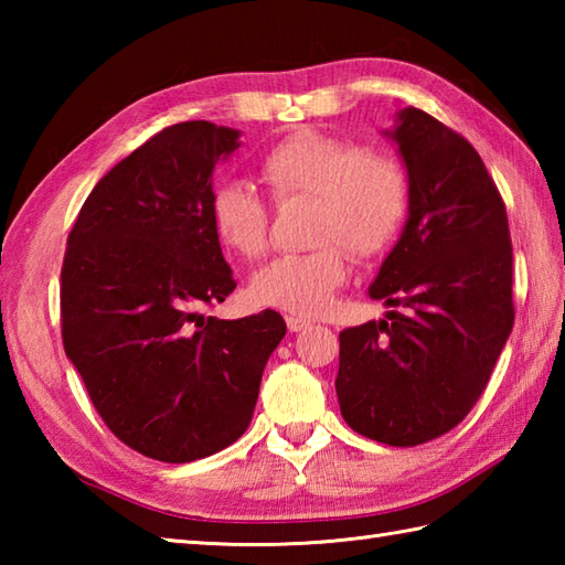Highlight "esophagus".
I'll return each instance as SVG.
<instances>
[{
	"label": "esophagus",
	"instance_id": "1",
	"mask_svg": "<svg viewBox=\"0 0 565 565\" xmlns=\"http://www.w3.org/2000/svg\"><path fill=\"white\" fill-rule=\"evenodd\" d=\"M286 326H289L291 332H301V330L310 328V320L298 318V316H289V318H286Z\"/></svg>",
	"mask_w": 565,
	"mask_h": 565
}]
</instances>
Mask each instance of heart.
<instances>
[{"instance_id":"heart-1","label":"heart","mask_w":565,"mask_h":565,"mask_svg":"<svg viewBox=\"0 0 565 565\" xmlns=\"http://www.w3.org/2000/svg\"><path fill=\"white\" fill-rule=\"evenodd\" d=\"M259 179L279 206L313 199L308 237L316 247L267 262L249 281L252 301L298 316H318L332 303L350 274L344 249L356 259L391 249L413 203L411 174L398 158L316 128H298L271 146ZM209 213L227 252L255 259L267 249L269 209L245 184H221Z\"/></svg>"}]
</instances>
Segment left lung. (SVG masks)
Returning a JSON list of instances; mask_svg holds the SVG:
<instances>
[{"mask_svg":"<svg viewBox=\"0 0 565 565\" xmlns=\"http://www.w3.org/2000/svg\"><path fill=\"white\" fill-rule=\"evenodd\" d=\"M413 184L405 231L369 296L383 320L340 332L344 423L388 447L447 435L486 391L512 322L505 201L481 154L419 109L393 130Z\"/></svg>","mask_w":565,"mask_h":565,"instance_id":"left-lung-1","label":"left lung"}]
</instances>
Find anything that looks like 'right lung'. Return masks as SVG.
Wrapping results in <instances>:
<instances>
[{
    "mask_svg": "<svg viewBox=\"0 0 565 565\" xmlns=\"http://www.w3.org/2000/svg\"><path fill=\"white\" fill-rule=\"evenodd\" d=\"M239 134L184 121L99 179L67 235L60 326L104 425L126 447L189 463L235 439L286 334L276 310L221 320L235 289L211 227L213 167Z\"/></svg>",
    "mask_w": 565,
    "mask_h": 565,
    "instance_id": "obj_1",
    "label": "right lung"
}]
</instances>
